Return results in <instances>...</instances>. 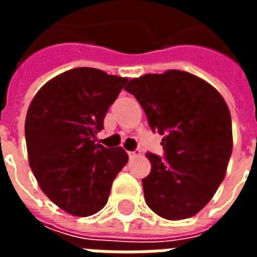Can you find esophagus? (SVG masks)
<instances>
[{
    "mask_svg": "<svg viewBox=\"0 0 257 257\" xmlns=\"http://www.w3.org/2000/svg\"><path fill=\"white\" fill-rule=\"evenodd\" d=\"M140 154V151L139 150H134V151H129L128 153V156L129 158H135V157H138Z\"/></svg>",
    "mask_w": 257,
    "mask_h": 257,
    "instance_id": "1",
    "label": "esophagus"
}]
</instances>
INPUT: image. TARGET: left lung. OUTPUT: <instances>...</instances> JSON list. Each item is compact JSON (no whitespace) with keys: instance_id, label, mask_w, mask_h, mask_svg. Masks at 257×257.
<instances>
[{"instance_id":"obj_1","label":"left lung","mask_w":257,"mask_h":257,"mask_svg":"<svg viewBox=\"0 0 257 257\" xmlns=\"http://www.w3.org/2000/svg\"><path fill=\"white\" fill-rule=\"evenodd\" d=\"M125 89L143 107L151 131L164 135L165 156L146 154L151 164L142 180L146 204L168 220L191 217L226 176L232 151L226 101L206 81L180 70L146 74Z\"/></svg>"}]
</instances>
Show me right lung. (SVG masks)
I'll use <instances>...</instances> for the list:
<instances>
[{
	"label": "right lung",
	"instance_id": "1",
	"mask_svg": "<svg viewBox=\"0 0 257 257\" xmlns=\"http://www.w3.org/2000/svg\"><path fill=\"white\" fill-rule=\"evenodd\" d=\"M126 82L97 68H73L48 81L30 103L25 134L31 171L48 198L70 215L99 212L128 162L122 147L95 142Z\"/></svg>",
	"mask_w": 257,
	"mask_h": 257
}]
</instances>
